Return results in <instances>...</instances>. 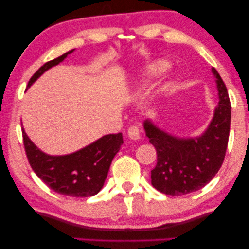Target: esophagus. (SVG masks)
Returning <instances> with one entry per match:
<instances>
[{"label": "esophagus", "instance_id": "34e87169", "mask_svg": "<svg viewBox=\"0 0 249 249\" xmlns=\"http://www.w3.org/2000/svg\"><path fill=\"white\" fill-rule=\"evenodd\" d=\"M128 136L130 139H134V141H138L141 138V130L137 125H131L128 129Z\"/></svg>", "mask_w": 249, "mask_h": 249}]
</instances>
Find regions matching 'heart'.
<instances>
[{"label":"heart","mask_w":249,"mask_h":249,"mask_svg":"<svg viewBox=\"0 0 249 249\" xmlns=\"http://www.w3.org/2000/svg\"><path fill=\"white\" fill-rule=\"evenodd\" d=\"M168 69V64L164 61H155L151 64H147L141 72V78H138L137 83L134 86V93H139L144 90L148 83L154 78L161 76L164 71Z\"/></svg>","instance_id":"b5f03b06"}]
</instances>
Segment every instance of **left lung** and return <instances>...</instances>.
I'll return each mask as SVG.
<instances>
[{
	"mask_svg": "<svg viewBox=\"0 0 249 249\" xmlns=\"http://www.w3.org/2000/svg\"><path fill=\"white\" fill-rule=\"evenodd\" d=\"M219 95L212 121L200 136L181 138L144 121V129L158 154L151 171L152 185L165 195L180 196L196 192L214 178L222 165L229 139L231 105L222 78L212 68Z\"/></svg>",
	"mask_w": 249,
	"mask_h": 249,
	"instance_id": "left-lung-1",
	"label": "left lung"
}]
</instances>
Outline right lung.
Masks as SVG:
<instances>
[{
	"mask_svg": "<svg viewBox=\"0 0 249 249\" xmlns=\"http://www.w3.org/2000/svg\"><path fill=\"white\" fill-rule=\"evenodd\" d=\"M73 50L49 61L30 78L28 87L42 74L66 59ZM23 145L34 172L51 189L61 195L90 197L103 187L115 154L124 144L122 134L105 135L79 151L67 155H49L30 141L22 128Z\"/></svg>",
	"mask_w": 249,
	"mask_h": 249,
	"instance_id": "1",
	"label": "right lung"
}]
</instances>
